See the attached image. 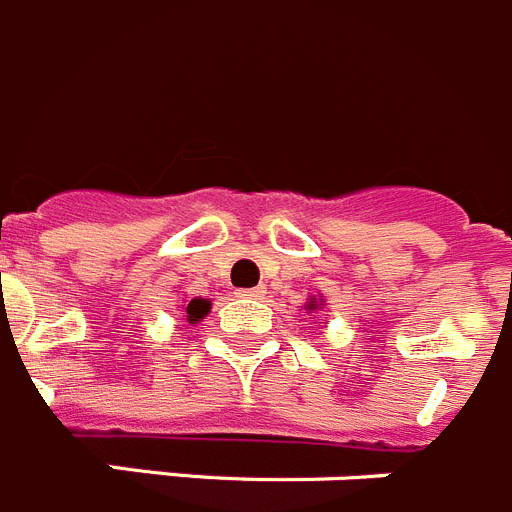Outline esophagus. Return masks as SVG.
<instances>
[{
	"label": "esophagus",
	"instance_id": "obj_1",
	"mask_svg": "<svg viewBox=\"0 0 512 512\" xmlns=\"http://www.w3.org/2000/svg\"><path fill=\"white\" fill-rule=\"evenodd\" d=\"M239 298H262L265 296V285H255V288H242L237 290Z\"/></svg>",
	"mask_w": 512,
	"mask_h": 512
}]
</instances>
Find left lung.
Instances as JSON below:
<instances>
[{
    "label": "left lung",
    "instance_id": "left-lung-1",
    "mask_svg": "<svg viewBox=\"0 0 512 512\" xmlns=\"http://www.w3.org/2000/svg\"><path fill=\"white\" fill-rule=\"evenodd\" d=\"M308 308H311V311L316 308V301H313V298H311V303H308Z\"/></svg>",
    "mask_w": 512,
    "mask_h": 512
}]
</instances>
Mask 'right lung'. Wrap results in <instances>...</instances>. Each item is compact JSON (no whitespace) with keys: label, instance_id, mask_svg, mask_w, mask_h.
<instances>
[{"label":"right lung","instance_id":"add662e5","mask_svg":"<svg viewBox=\"0 0 512 512\" xmlns=\"http://www.w3.org/2000/svg\"><path fill=\"white\" fill-rule=\"evenodd\" d=\"M209 308H211V303H209V301H204V298H193V301L188 303V306H186L188 321H199V319H204L206 313H209Z\"/></svg>","mask_w":512,"mask_h":512}]
</instances>
